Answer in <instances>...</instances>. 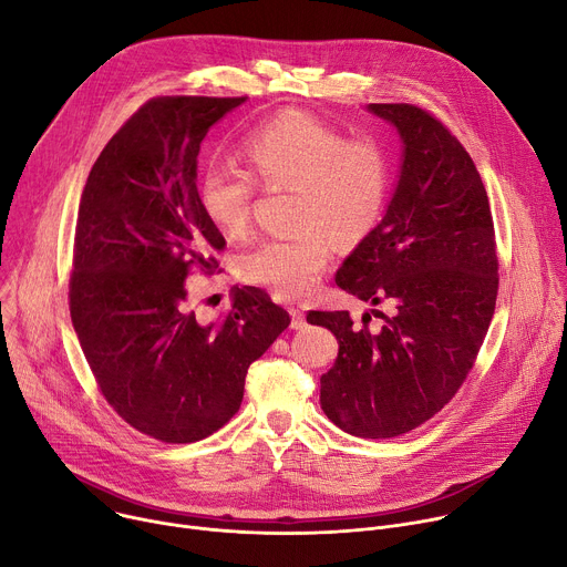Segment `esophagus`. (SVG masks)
<instances>
[{
	"mask_svg": "<svg viewBox=\"0 0 567 567\" xmlns=\"http://www.w3.org/2000/svg\"><path fill=\"white\" fill-rule=\"evenodd\" d=\"M289 315H291V328H293V330H302V328L307 326L305 312L298 310V307H289Z\"/></svg>",
	"mask_w": 567,
	"mask_h": 567,
	"instance_id": "obj_1",
	"label": "esophagus"
}]
</instances>
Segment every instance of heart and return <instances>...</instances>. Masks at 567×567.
I'll return each mask as SVG.
<instances>
[{
  "mask_svg": "<svg viewBox=\"0 0 567 567\" xmlns=\"http://www.w3.org/2000/svg\"><path fill=\"white\" fill-rule=\"evenodd\" d=\"M246 169L210 165L200 174L203 215L230 239L246 235L257 183L293 189V228L239 257L246 280L285 298L310 296L339 246L362 244L380 224L393 183L389 144L371 133L348 137L334 124L302 111H282L248 133Z\"/></svg>",
  "mask_w": 567,
  "mask_h": 567,
  "instance_id": "heart-1",
  "label": "heart"
}]
</instances>
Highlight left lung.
<instances>
[{
    "label": "left lung",
    "mask_w": 567,
    "mask_h": 567,
    "mask_svg": "<svg viewBox=\"0 0 567 567\" xmlns=\"http://www.w3.org/2000/svg\"><path fill=\"white\" fill-rule=\"evenodd\" d=\"M402 142L398 187L378 228L337 271L359 300L391 302L378 332L348 312H310L339 341L321 375V406L343 432L393 439L454 398L475 367L497 298V246L488 196L468 151L414 104H371ZM364 321H371L367 315Z\"/></svg>",
    "instance_id": "1"
}]
</instances>
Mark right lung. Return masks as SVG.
Listing matches in <instances>:
<instances>
[{
	"label": "right lung",
	"instance_id": "add662e5",
	"mask_svg": "<svg viewBox=\"0 0 567 567\" xmlns=\"http://www.w3.org/2000/svg\"><path fill=\"white\" fill-rule=\"evenodd\" d=\"M246 96H156L111 137L81 194L70 315L96 386L137 432L194 443L241 404L248 367L291 323L265 289L198 323L185 280L213 276L224 235L203 215V137Z\"/></svg>",
	"mask_w": 567,
	"mask_h": 567
}]
</instances>
